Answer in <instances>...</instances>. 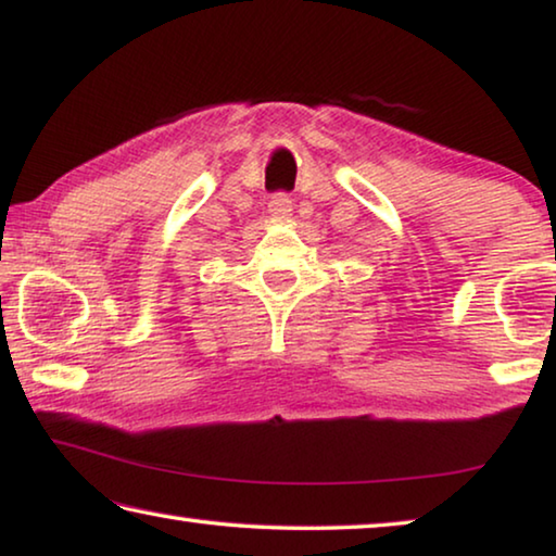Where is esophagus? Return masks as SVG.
Listing matches in <instances>:
<instances>
[{
	"label": "esophagus",
	"mask_w": 556,
	"mask_h": 556,
	"mask_svg": "<svg viewBox=\"0 0 556 556\" xmlns=\"http://www.w3.org/2000/svg\"><path fill=\"white\" fill-rule=\"evenodd\" d=\"M268 213H270L273 220H278V224H286V220L290 218V213H293V201H290L286 193L273 195L270 203H268Z\"/></svg>",
	"instance_id": "esophagus-1"
}]
</instances>
